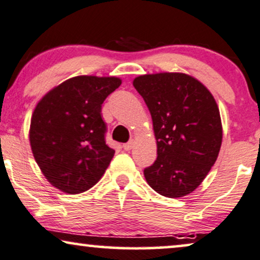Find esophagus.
<instances>
[{"label": "esophagus", "mask_w": 260, "mask_h": 260, "mask_svg": "<svg viewBox=\"0 0 260 260\" xmlns=\"http://www.w3.org/2000/svg\"><path fill=\"white\" fill-rule=\"evenodd\" d=\"M132 148H133V140H131V142L123 144V149L126 150V151H129V150Z\"/></svg>", "instance_id": "obj_1"}]
</instances>
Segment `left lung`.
Instances as JSON below:
<instances>
[{"label": "left lung", "instance_id": "obj_1", "mask_svg": "<svg viewBox=\"0 0 260 260\" xmlns=\"http://www.w3.org/2000/svg\"><path fill=\"white\" fill-rule=\"evenodd\" d=\"M152 117L157 158L144 170L166 198H183L205 179L219 154L223 131L217 103L201 82L179 73L143 75L133 81Z\"/></svg>", "mask_w": 260, "mask_h": 260}]
</instances>
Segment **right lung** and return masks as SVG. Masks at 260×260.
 <instances>
[{"label": "right lung", "instance_id": "1", "mask_svg": "<svg viewBox=\"0 0 260 260\" xmlns=\"http://www.w3.org/2000/svg\"><path fill=\"white\" fill-rule=\"evenodd\" d=\"M120 84L117 77L77 76L40 100L31 118L30 144L53 186L80 193L104 174L115 150L105 142L102 105Z\"/></svg>", "mask_w": 260, "mask_h": 260}]
</instances>
